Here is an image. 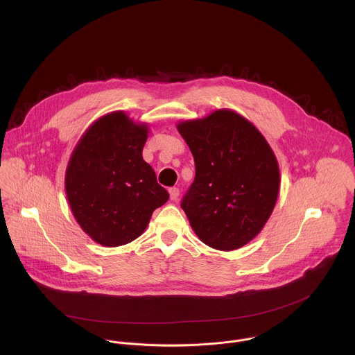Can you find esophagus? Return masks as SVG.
Segmentation results:
<instances>
[{"mask_svg": "<svg viewBox=\"0 0 355 355\" xmlns=\"http://www.w3.org/2000/svg\"><path fill=\"white\" fill-rule=\"evenodd\" d=\"M179 194H180V191H179V189H178V187H172V189H169V197H171V200H172V201H176V200L179 198Z\"/></svg>", "mask_w": 355, "mask_h": 355, "instance_id": "1", "label": "esophagus"}]
</instances>
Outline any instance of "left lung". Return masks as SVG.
I'll list each match as a JSON object with an SVG mask.
<instances>
[{
    "mask_svg": "<svg viewBox=\"0 0 355 355\" xmlns=\"http://www.w3.org/2000/svg\"><path fill=\"white\" fill-rule=\"evenodd\" d=\"M196 161V179L182 200L205 245L236 250L270 217L280 189L275 153L253 124L230 109L178 124Z\"/></svg>",
    "mask_w": 355,
    "mask_h": 355,
    "instance_id": "1",
    "label": "left lung"
}]
</instances>
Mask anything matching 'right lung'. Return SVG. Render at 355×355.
<instances>
[{
	"instance_id": "add662e5",
	"label": "right lung",
	"mask_w": 355,
	"mask_h": 355,
	"mask_svg": "<svg viewBox=\"0 0 355 355\" xmlns=\"http://www.w3.org/2000/svg\"><path fill=\"white\" fill-rule=\"evenodd\" d=\"M148 124L124 112L96 120L69 158L65 193L82 230L105 248L132 242L146 230L153 211L168 201L142 150Z\"/></svg>"
}]
</instances>
